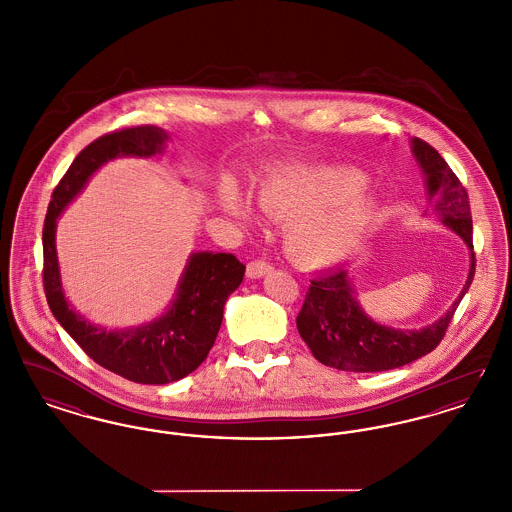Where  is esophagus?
I'll return each instance as SVG.
<instances>
[{"instance_id":"1","label":"esophagus","mask_w":512,"mask_h":512,"mask_svg":"<svg viewBox=\"0 0 512 512\" xmlns=\"http://www.w3.org/2000/svg\"><path fill=\"white\" fill-rule=\"evenodd\" d=\"M270 263L268 261H263V259H255V261H251L249 265H247V276L249 278H261V276H265L268 270H270Z\"/></svg>"}]
</instances>
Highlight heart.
<instances>
[{
    "mask_svg": "<svg viewBox=\"0 0 512 512\" xmlns=\"http://www.w3.org/2000/svg\"><path fill=\"white\" fill-rule=\"evenodd\" d=\"M365 184V176L351 169L292 172L267 184L259 201L278 219L301 217L288 228L290 253L301 263L326 265L351 249L376 211L372 197L351 199ZM340 202L344 205L336 212L319 213ZM224 205L236 215H245L244 201L234 190L224 194Z\"/></svg>",
    "mask_w": 512,
    "mask_h": 512,
    "instance_id": "heart-1",
    "label": "heart"
}]
</instances>
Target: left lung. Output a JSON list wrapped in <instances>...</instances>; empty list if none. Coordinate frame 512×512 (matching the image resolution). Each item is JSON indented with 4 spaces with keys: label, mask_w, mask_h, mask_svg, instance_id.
I'll list each match as a JSON object with an SVG mask.
<instances>
[{
    "label": "left lung",
    "mask_w": 512,
    "mask_h": 512,
    "mask_svg": "<svg viewBox=\"0 0 512 512\" xmlns=\"http://www.w3.org/2000/svg\"><path fill=\"white\" fill-rule=\"evenodd\" d=\"M413 151L426 174L430 197H434L441 222L455 230L470 251L472 245V213L468 194L457 174L430 144L414 138ZM476 272V253L463 292L451 309L438 322L422 330H395L376 324L357 305L347 280L345 268H334L311 280L303 307L297 315L299 336L322 365L353 372H382L409 365L428 355L445 338L449 322L468 292Z\"/></svg>",
    "instance_id": "obj_1"
}]
</instances>
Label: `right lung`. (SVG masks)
<instances>
[{"mask_svg": "<svg viewBox=\"0 0 512 512\" xmlns=\"http://www.w3.org/2000/svg\"><path fill=\"white\" fill-rule=\"evenodd\" d=\"M167 134L153 126H126L84 147L55 186L44 220V292L49 309L82 351L99 366L138 384H169L194 372L217 340L228 295L244 280L245 265L232 253H194L167 315L138 330L107 332L69 307L57 268L55 222L99 167L121 155L151 157Z\"/></svg>", "mask_w": 512, "mask_h": 512, "instance_id": "right-lung-1", "label": "right lung"}]
</instances>
